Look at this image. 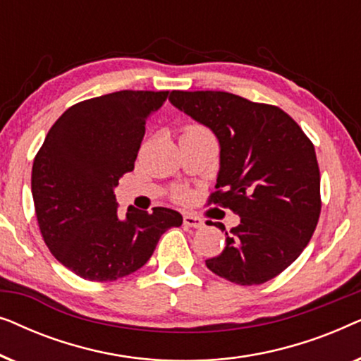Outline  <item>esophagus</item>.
Wrapping results in <instances>:
<instances>
[{
    "label": "esophagus",
    "instance_id": "1",
    "mask_svg": "<svg viewBox=\"0 0 361 361\" xmlns=\"http://www.w3.org/2000/svg\"><path fill=\"white\" fill-rule=\"evenodd\" d=\"M184 225L187 226V228H202V226H204V220L199 219V216L192 215V214H185Z\"/></svg>",
    "mask_w": 361,
    "mask_h": 361
}]
</instances>
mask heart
<instances>
[{
    "label": "heart",
    "mask_w": 361,
    "mask_h": 361,
    "mask_svg": "<svg viewBox=\"0 0 361 361\" xmlns=\"http://www.w3.org/2000/svg\"><path fill=\"white\" fill-rule=\"evenodd\" d=\"M205 131L207 130H204V128H200V126H187L184 135H187V133H205Z\"/></svg>",
    "instance_id": "1"
}]
</instances>
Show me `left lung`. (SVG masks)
<instances>
[{
    "instance_id": "1",
    "label": "left lung",
    "mask_w": 361,
    "mask_h": 361,
    "mask_svg": "<svg viewBox=\"0 0 361 361\" xmlns=\"http://www.w3.org/2000/svg\"><path fill=\"white\" fill-rule=\"evenodd\" d=\"M169 102L209 128L220 145L212 204L240 216L207 268L235 284H263L294 263L320 215V172L314 145L278 106L228 92L171 93Z\"/></svg>"
}]
</instances>
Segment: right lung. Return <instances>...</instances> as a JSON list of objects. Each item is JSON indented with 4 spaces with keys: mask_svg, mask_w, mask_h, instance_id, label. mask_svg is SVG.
Instances as JSON below:
<instances>
[{
    "mask_svg": "<svg viewBox=\"0 0 361 361\" xmlns=\"http://www.w3.org/2000/svg\"><path fill=\"white\" fill-rule=\"evenodd\" d=\"M169 92L121 90L68 108L49 130L32 164L39 228L59 263L88 281H116L142 268L179 212L128 207L115 187L135 161L146 120Z\"/></svg>",
    "mask_w": 361,
    "mask_h": 361,
    "instance_id": "right-lung-1",
    "label": "right lung"
}]
</instances>
